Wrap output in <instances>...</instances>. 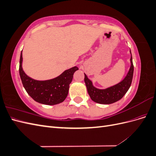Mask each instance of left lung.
I'll use <instances>...</instances> for the list:
<instances>
[{"instance_id": "8db88e82", "label": "left lung", "mask_w": 156, "mask_h": 156, "mask_svg": "<svg viewBox=\"0 0 156 156\" xmlns=\"http://www.w3.org/2000/svg\"><path fill=\"white\" fill-rule=\"evenodd\" d=\"M130 60L131 67L123 81L115 86L104 90L98 89L94 87L92 85V81L88 79L87 75L84 73V83L86 84L88 93L92 101L101 104H111L123 98L129 90L133 79L134 66L132 61V55Z\"/></svg>"}]
</instances>
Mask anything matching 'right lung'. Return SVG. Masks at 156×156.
<instances>
[{
    "mask_svg": "<svg viewBox=\"0 0 156 156\" xmlns=\"http://www.w3.org/2000/svg\"><path fill=\"white\" fill-rule=\"evenodd\" d=\"M22 51L20 60V75L25 90L36 101L45 105H53L63 102L66 98L69 84L73 73L79 69L77 66L64 72L55 79L48 81H36L25 74L22 68Z\"/></svg>",
    "mask_w": 156,
    "mask_h": 156,
    "instance_id": "1",
    "label": "right lung"
}]
</instances>
